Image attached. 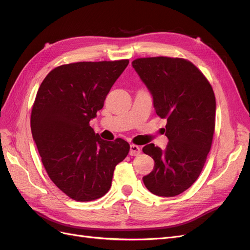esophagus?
<instances>
[{
  "label": "esophagus",
  "instance_id": "34e87169",
  "mask_svg": "<svg viewBox=\"0 0 250 250\" xmlns=\"http://www.w3.org/2000/svg\"><path fill=\"white\" fill-rule=\"evenodd\" d=\"M140 153H141V148L139 146L133 145V144H132V145H130L129 154L131 156H138V155H140Z\"/></svg>",
  "mask_w": 250,
  "mask_h": 250
}]
</instances>
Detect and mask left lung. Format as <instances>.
Masks as SVG:
<instances>
[{"mask_svg": "<svg viewBox=\"0 0 250 250\" xmlns=\"http://www.w3.org/2000/svg\"><path fill=\"white\" fill-rule=\"evenodd\" d=\"M132 67L153 99L157 116L167 119L165 150L149 144L154 160L143 183L154 195L173 197L190 188L207 161L215 130L216 99L210 84L192 62L181 58H138Z\"/></svg>", "mask_w": 250, "mask_h": 250, "instance_id": "8db88e82", "label": "left lung"}]
</instances>
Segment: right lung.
<instances>
[{
	"mask_svg": "<svg viewBox=\"0 0 250 250\" xmlns=\"http://www.w3.org/2000/svg\"><path fill=\"white\" fill-rule=\"evenodd\" d=\"M128 63L117 60L60 65L37 90L31 112L33 140L51 180L76 201L106 194L116 166L129 152L126 141H104L89 126Z\"/></svg>",
	"mask_w": 250,
	"mask_h": 250,
	"instance_id": "obj_1",
	"label": "right lung"
}]
</instances>
